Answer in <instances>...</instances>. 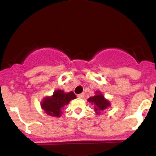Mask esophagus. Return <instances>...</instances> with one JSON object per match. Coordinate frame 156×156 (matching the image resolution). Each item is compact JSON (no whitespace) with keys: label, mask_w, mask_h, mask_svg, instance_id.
<instances>
[{"label":"esophagus","mask_w":156,"mask_h":156,"mask_svg":"<svg viewBox=\"0 0 156 156\" xmlns=\"http://www.w3.org/2000/svg\"><path fill=\"white\" fill-rule=\"evenodd\" d=\"M84 97V93H81V94H78V98H83Z\"/></svg>","instance_id":"esophagus-1"}]
</instances>
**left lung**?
I'll return each mask as SVG.
<instances>
[{
  "mask_svg": "<svg viewBox=\"0 0 156 156\" xmlns=\"http://www.w3.org/2000/svg\"><path fill=\"white\" fill-rule=\"evenodd\" d=\"M87 101L91 104H94V111L97 114H99L101 111L107 109L110 106V103L108 100L105 99L104 96L100 91L96 92V95L90 97L87 99Z\"/></svg>",
  "mask_w": 156,
  "mask_h": 156,
  "instance_id": "obj_1",
  "label": "left lung"
}]
</instances>
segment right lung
<instances>
[{"label":"right lung","instance_id":"1","mask_svg":"<svg viewBox=\"0 0 156 156\" xmlns=\"http://www.w3.org/2000/svg\"><path fill=\"white\" fill-rule=\"evenodd\" d=\"M76 98L74 92L65 93L62 90H56L52 96L46 97L42 101L41 107L46 114L55 117L61 116L62 109L70 102L71 100Z\"/></svg>","mask_w":156,"mask_h":156}]
</instances>
